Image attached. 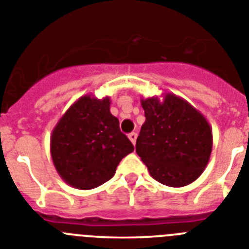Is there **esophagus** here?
Masks as SVG:
<instances>
[{"label":"esophagus","mask_w":249,"mask_h":249,"mask_svg":"<svg viewBox=\"0 0 249 249\" xmlns=\"http://www.w3.org/2000/svg\"><path fill=\"white\" fill-rule=\"evenodd\" d=\"M128 138L132 143L136 144V141H137V133H136V132H132V133H129L128 135Z\"/></svg>","instance_id":"1"}]
</instances>
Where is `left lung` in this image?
I'll return each instance as SVG.
<instances>
[{"label": "left lung", "instance_id": "obj_1", "mask_svg": "<svg viewBox=\"0 0 249 249\" xmlns=\"http://www.w3.org/2000/svg\"><path fill=\"white\" fill-rule=\"evenodd\" d=\"M146 121L136 152L149 175L168 187H183L203 173L212 152V128L203 114L173 93L142 98Z\"/></svg>", "mask_w": 249, "mask_h": 249}]
</instances>
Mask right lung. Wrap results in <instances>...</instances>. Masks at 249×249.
<instances>
[{
  "label": "right lung",
  "instance_id": "add662e5",
  "mask_svg": "<svg viewBox=\"0 0 249 249\" xmlns=\"http://www.w3.org/2000/svg\"><path fill=\"white\" fill-rule=\"evenodd\" d=\"M109 97L86 94L59 118L51 135V157L59 177L77 190L109 181L135 147L109 111Z\"/></svg>",
  "mask_w": 249,
  "mask_h": 249
}]
</instances>
